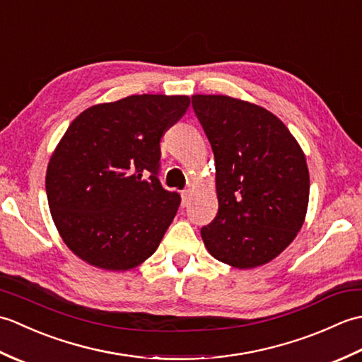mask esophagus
<instances>
[{"mask_svg": "<svg viewBox=\"0 0 362 362\" xmlns=\"http://www.w3.org/2000/svg\"><path fill=\"white\" fill-rule=\"evenodd\" d=\"M189 199H191V189H185L182 193V205L187 206L188 202H189Z\"/></svg>", "mask_w": 362, "mask_h": 362, "instance_id": "esophagus-1", "label": "esophagus"}]
</instances>
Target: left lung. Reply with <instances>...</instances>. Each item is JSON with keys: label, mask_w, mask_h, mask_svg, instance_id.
Masks as SVG:
<instances>
[{"label": "left lung", "mask_w": 362, "mask_h": 362, "mask_svg": "<svg viewBox=\"0 0 362 362\" xmlns=\"http://www.w3.org/2000/svg\"><path fill=\"white\" fill-rule=\"evenodd\" d=\"M191 101L216 165L219 210L201 228L205 247L238 269L266 264L303 226L310 197L305 153L263 107L222 95Z\"/></svg>", "instance_id": "1"}]
</instances>
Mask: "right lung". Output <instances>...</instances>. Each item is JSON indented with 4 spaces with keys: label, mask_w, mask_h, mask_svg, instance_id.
Returning a JSON list of instances; mask_svg holds the SVG:
<instances>
[{
    "label": "right lung",
    "mask_w": 362,
    "mask_h": 362,
    "mask_svg": "<svg viewBox=\"0 0 362 362\" xmlns=\"http://www.w3.org/2000/svg\"><path fill=\"white\" fill-rule=\"evenodd\" d=\"M188 96L134 95L90 107L49 158L46 196L64 243L86 263L127 271L157 250L180 205L158 180L160 140Z\"/></svg>",
    "instance_id": "obj_1"
}]
</instances>
